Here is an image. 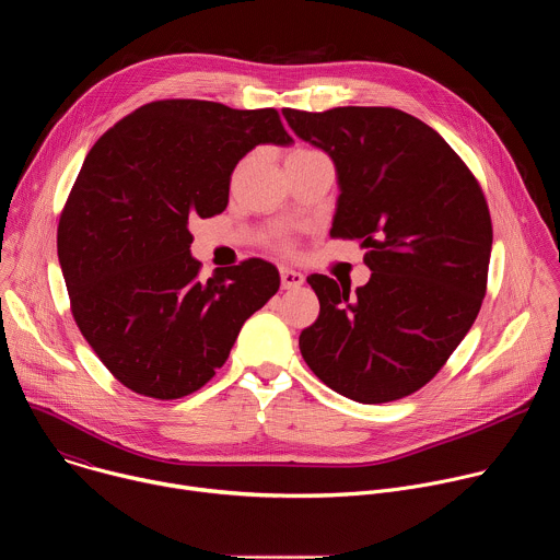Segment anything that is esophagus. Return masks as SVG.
<instances>
[{"label":"esophagus","instance_id":"1","mask_svg":"<svg viewBox=\"0 0 560 560\" xmlns=\"http://www.w3.org/2000/svg\"><path fill=\"white\" fill-rule=\"evenodd\" d=\"M279 275H281V288H283V290H292V288H299V285L303 283V275L296 272V270L281 268Z\"/></svg>","mask_w":560,"mask_h":560}]
</instances>
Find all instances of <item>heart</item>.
<instances>
[{"instance_id":"1","label":"heart","mask_w":560,"mask_h":560,"mask_svg":"<svg viewBox=\"0 0 560 560\" xmlns=\"http://www.w3.org/2000/svg\"><path fill=\"white\" fill-rule=\"evenodd\" d=\"M301 150H307V148H296V150H292V152H301Z\"/></svg>"}]
</instances>
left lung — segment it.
<instances>
[{
  "mask_svg": "<svg viewBox=\"0 0 560 560\" xmlns=\"http://www.w3.org/2000/svg\"><path fill=\"white\" fill-rule=\"evenodd\" d=\"M337 166L332 238L359 242L372 270L350 292L310 275L316 322L299 337L310 370L359 404H389L445 365L488 290L492 219L481 184L421 119L383 106L283 108Z\"/></svg>",
  "mask_w": 560,
  "mask_h": 560,
  "instance_id": "left-lung-1",
  "label": "left lung"
}]
</instances>
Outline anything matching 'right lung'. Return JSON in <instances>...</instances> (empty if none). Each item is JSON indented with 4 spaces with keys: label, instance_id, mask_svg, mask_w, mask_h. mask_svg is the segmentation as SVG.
Returning a JSON list of instances; mask_svg holds the SVG:
<instances>
[{
    "label": "right lung",
    "instance_id": "obj_1",
    "mask_svg": "<svg viewBox=\"0 0 560 560\" xmlns=\"http://www.w3.org/2000/svg\"><path fill=\"white\" fill-rule=\"evenodd\" d=\"M290 141L275 108L162 100L91 148L59 217L57 255L74 324L121 385L159 401L197 392L279 290L277 268L255 257L201 281L188 219L225 210L246 152Z\"/></svg>",
    "mask_w": 560,
    "mask_h": 560
}]
</instances>
